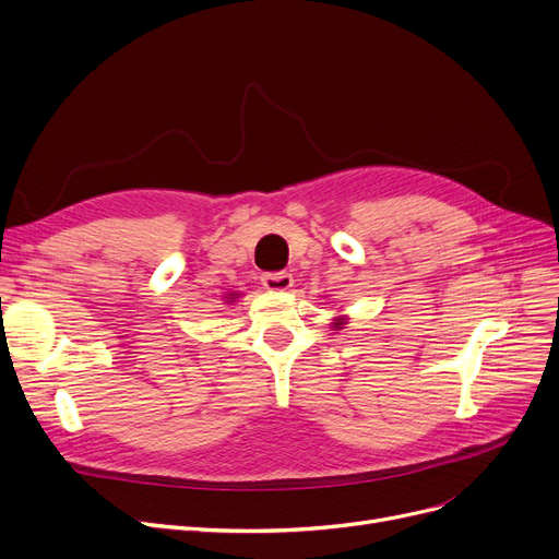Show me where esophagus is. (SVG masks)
I'll return each mask as SVG.
<instances>
[{
	"label": "esophagus",
	"mask_w": 559,
	"mask_h": 559,
	"mask_svg": "<svg viewBox=\"0 0 559 559\" xmlns=\"http://www.w3.org/2000/svg\"><path fill=\"white\" fill-rule=\"evenodd\" d=\"M262 285L267 289H274V292H281V289H289L292 285H295V278H292V274L287 272H270V274H262Z\"/></svg>",
	"instance_id": "1"
}]
</instances>
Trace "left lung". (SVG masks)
<instances>
[{"mask_svg":"<svg viewBox=\"0 0 559 559\" xmlns=\"http://www.w3.org/2000/svg\"><path fill=\"white\" fill-rule=\"evenodd\" d=\"M342 324H344V321H342V319H337V321H335V329H342Z\"/></svg>","mask_w":559,"mask_h":559,"instance_id":"8db88e82","label":"left lung"}]
</instances>
